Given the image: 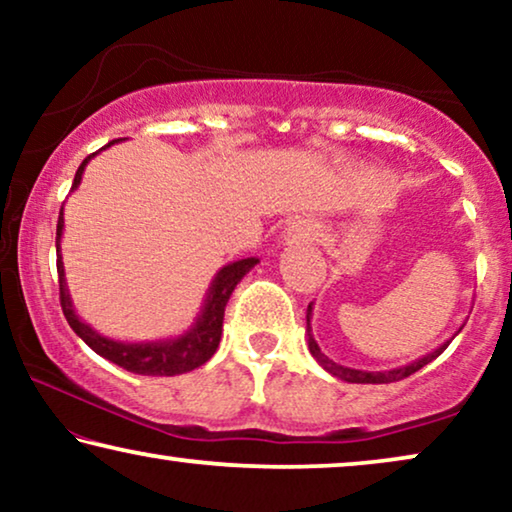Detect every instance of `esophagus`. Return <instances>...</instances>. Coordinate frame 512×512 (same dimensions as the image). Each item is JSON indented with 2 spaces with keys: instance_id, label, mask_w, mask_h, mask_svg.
I'll return each instance as SVG.
<instances>
[{
  "instance_id": "34e87169",
  "label": "esophagus",
  "mask_w": 512,
  "mask_h": 512,
  "mask_svg": "<svg viewBox=\"0 0 512 512\" xmlns=\"http://www.w3.org/2000/svg\"><path fill=\"white\" fill-rule=\"evenodd\" d=\"M298 237H310L312 235V228H296Z\"/></svg>"
}]
</instances>
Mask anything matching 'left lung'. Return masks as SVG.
Here are the masks:
<instances>
[{"label":"left lung","instance_id":"left-lung-1","mask_svg":"<svg viewBox=\"0 0 512 512\" xmlns=\"http://www.w3.org/2000/svg\"><path fill=\"white\" fill-rule=\"evenodd\" d=\"M310 312H312V305L307 307V331H310ZM447 345H450V342H445V345L440 347V349H436V352L422 356V359L415 361V363H410V366L394 368V370H384V373H368V370L345 368V366H340V363H335V361L328 359V356L319 349L317 342H314L312 333H310V352H312L314 359H317V361L321 363V366H324L331 375L340 377V380H345V382H356V384H389V382H401V380H405V377H410L412 373H417V370H422V368L426 366V363H431L433 359H436V356L443 354Z\"/></svg>","mask_w":512,"mask_h":512}]
</instances>
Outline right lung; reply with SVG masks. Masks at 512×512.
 I'll return each mask as SVG.
<instances>
[{"mask_svg": "<svg viewBox=\"0 0 512 512\" xmlns=\"http://www.w3.org/2000/svg\"><path fill=\"white\" fill-rule=\"evenodd\" d=\"M116 142V139H114ZM114 142H109L111 146ZM104 146V149H107ZM95 156V153H93ZM93 156H88L76 170L72 191L81 184V174L86 170V163ZM62 226H65V219H62V212L58 216V230H55V242H58V284H60V307L62 314H65L67 324L72 326V331L79 335V338L86 342V345L93 349L95 354L104 356V359L116 363L130 373L137 375H160V377H172L188 373V370L200 368L202 363L212 359L216 347H219L221 340V328H223V314H226V305L230 300V293L235 291V286L240 284V279L247 275V272L258 263V258H242V261H235L223 268L219 275H216L212 289H209L205 310H202L198 324H195L186 335H181L177 340L167 342H151V345H125V342H114L109 338H102L100 333H95L93 328L74 314L72 300H69L67 286H65V270H62L60 261V235Z\"/></svg>", "mask_w": 512, "mask_h": 512, "instance_id": "1", "label": "right lung"}]
</instances>
